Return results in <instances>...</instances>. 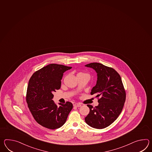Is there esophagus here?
Here are the masks:
<instances>
[{
  "label": "esophagus",
  "mask_w": 152,
  "mask_h": 152,
  "mask_svg": "<svg viewBox=\"0 0 152 152\" xmlns=\"http://www.w3.org/2000/svg\"><path fill=\"white\" fill-rule=\"evenodd\" d=\"M74 107H81V104H78V103H76V104H74Z\"/></svg>",
  "instance_id": "34e87169"
}]
</instances>
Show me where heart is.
Wrapping results in <instances>:
<instances>
[{
    "label": "heart",
    "mask_w": 152,
    "mask_h": 152,
    "mask_svg": "<svg viewBox=\"0 0 152 152\" xmlns=\"http://www.w3.org/2000/svg\"><path fill=\"white\" fill-rule=\"evenodd\" d=\"M77 76H88L89 77V75L85 72H79L77 74Z\"/></svg>",
    "instance_id": "heart-1"
}]
</instances>
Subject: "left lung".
<instances>
[{"instance_id":"1","label":"left lung","mask_w":152,"mask_h":152,"mask_svg":"<svg viewBox=\"0 0 152 152\" xmlns=\"http://www.w3.org/2000/svg\"><path fill=\"white\" fill-rule=\"evenodd\" d=\"M86 66L97 72L96 84L91 94L96 95L99 105L94 107L87 105L90 111L85 121L92 128H105L121 114L126 99L125 89L120 75L114 69L99 63H91Z\"/></svg>"}]
</instances>
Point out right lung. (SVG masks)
<instances>
[{
	"instance_id": "right-lung-1",
	"label": "right lung",
	"mask_w": 152,
	"mask_h": 152,
	"mask_svg": "<svg viewBox=\"0 0 152 152\" xmlns=\"http://www.w3.org/2000/svg\"><path fill=\"white\" fill-rule=\"evenodd\" d=\"M71 68L49 64L35 72L29 81L26 94L28 107L37 123L46 128L56 129L64 125L72 109L70 102L59 103L58 106L52 100L53 93L61 88L63 73Z\"/></svg>"
}]
</instances>
